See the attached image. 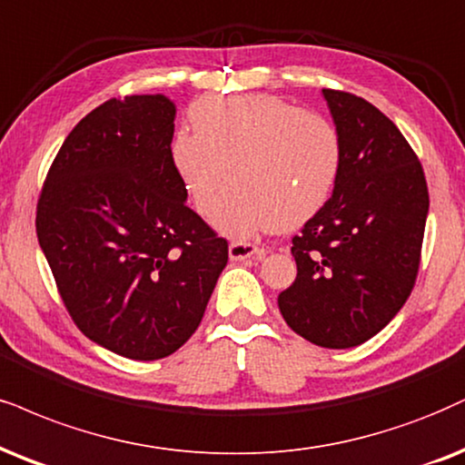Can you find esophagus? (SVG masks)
<instances>
[{
    "mask_svg": "<svg viewBox=\"0 0 465 465\" xmlns=\"http://www.w3.org/2000/svg\"><path fill=\"white\" fill-rule=\"evenodd\" d=\"M267 254L265 248H259V245L250 243V242H232L228 245V256H231V261H248V259H254V256H262Z\"/></svg>",
    "mask_w": 465,
    "mask_h": 465,
    "instance_id": "1",
    "label": "esophagus"
}]
</instances>
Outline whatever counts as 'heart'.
Here are the masks:
<instances>
[{"label":"heart","mask_w":465,"mask_h":465,"mask_svg":"<svg viewBox=\"0 0 465 465\" xmlns=\"http://www.w3.org/2000/svg\"><path fill=\"white\" fill-rule=\"evenodd\" d=\"M192 129L170 140V162L206 215L228 187L213 223L228 237L262 228L293 231L328 203L341 170V135L328 118L272 94L204 96L189 110Z\"/></svg>","instance_id":"obj_1"}]
</instances>
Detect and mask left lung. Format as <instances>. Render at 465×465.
Segmentation results:
<instances>
[{
	"instance_id": "left-lung-1",
	"label": "left lung",
	"mask_w": 465,
	"mask_h": 465,
	"mask_svg": "<svg viewBox=\"0 0 465 465\" xmlns=\"http://www.w3.org/2000/svg\"><path fill=\"white\" fill-rule=\"evenodd\" d=\"M342 159L331 198L293 237L297 278L278 295L302 338L362 345L414 289L429 192L422 165L391 118L360 96L323 90Z\"/></svg>"
}]
</instances>
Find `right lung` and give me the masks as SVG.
<instances>
[{
    "label": "right lung",
    "instance_id": "1",
    "mask_svg": "<svg viewBox=\"0 0 465 465\" xmlns=\"http://www.w3.org/2000/svg\"><path fill=\"white\" fill-rule=\"evenodd\" d=\"M176 105L110 99L77 123L51 163L36 234L77 328L131 360L185 345L228 262L170 162Z\"/></svg>",
    "mask_w": 465,
    "mask_h": 465
}]
</instances>
